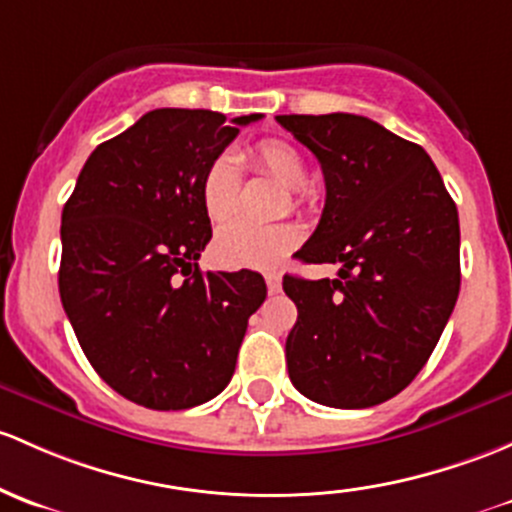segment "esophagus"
<instances>
[{
    "instance_id": "obj_1",
    "label": "esophagus",
    "mask_w": 512,
    "mask_h": 512,
    "mask_svg": "<svg viewBox=\"0 0 512 512\" xmlns=\"http://www.w3.org/2000/svg\"><path fill=\"white\" fill-rule=\"evenodd\" d=\"M265 282H267V292L270 294L282 292V277H279V272H267Z\"/></svg>"
}]
</instances>
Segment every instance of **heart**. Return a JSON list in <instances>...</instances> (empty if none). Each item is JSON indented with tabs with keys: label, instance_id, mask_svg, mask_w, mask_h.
<instances>
[{
	"label": "heart",
	"instance_id": "1",
	"mask_svg": "<svg viewBox=\"0 0 512 512\" xmlns=\"http://www.w3.org/2000/svg\"><path fill=\"white\" fill-rule=\"evenodd\" d=\"M245 164L260 174L292 188L294 196L301 198V186L306 184V159L292 142L279 137H267L252 144L240 154ZM201 206L215 225H223L238 211L240 201V176L238 166L230 157H218L206 166L201 176ZM301 238L299 228L292 223L252 225L235 223L218 233L213 242V252L223 265L247 267V270H265L284 260Z\"/></svg>",
	"mask_w": 512,
	"mask_h": 512
}]
</instances>
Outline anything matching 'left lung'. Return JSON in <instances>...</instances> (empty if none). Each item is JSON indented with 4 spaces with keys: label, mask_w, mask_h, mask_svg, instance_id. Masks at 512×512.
Returning a JSON list of instances; mask_svg holds the SVG:
<instances>
[{
    "label": "left lung",
    "mask_w": 512,
    "mask_h": 512,
    "mask_svg": "<svg viewBox=\"0 0 512 512\" xmlns=\"http://www.w3.org/2000/svg\"><path fill=\"white\" fill-rule=\"evenodd\" d=\"M319 159L326 206L297 260L338 279L284 274L297 304L289 378L326 407L380 405L417 378L461 287L459 213L419 144L348 112L277 115Z\"/></svg>",
    "instance_id": "1"
}]
</instances>
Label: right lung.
Here are the masks:
<instances>
[{
	"label": "right lung",
	"mask_w": 512,
	"mask_h": 512,
	"mask_svg": "<svg viewBox=\"0 0 512 512\" xmlns=\"http://www.w3.org/2000/svg\"><path fill=\"white\" fill-rule=\"evenodd\" d=\"M260 117L147 112L90 154L63 206L68 321L95 373L149 410H188L223 392L267 297L252 270H198L213 235L203 171Z\"/></svg>",
	"instance_id": "right-lung-1"
}]
</instances>
